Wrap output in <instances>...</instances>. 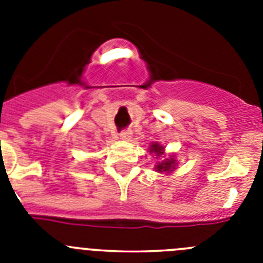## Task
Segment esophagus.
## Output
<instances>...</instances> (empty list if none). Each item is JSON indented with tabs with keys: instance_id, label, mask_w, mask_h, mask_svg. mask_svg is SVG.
I'll use <instances>...</instances> for the list:
<instances>
[{
	"instance_id": "1",
	"label": "esophagus",
	"mask_w": 263,
	"mask_h": 263,
	"mask_svg": "<svg viewBox=\"0 0 263 263\" xmlns=\"http://www.w3.org/2000/svg\"><path fill=\"white\" fill-rule=\"evenodd\" d=\"M120 138L129 141V139L132 138V130H122L120 133Z\"/></svg>"
}]
</instances>
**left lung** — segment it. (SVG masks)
<instances>
[{
    "label": "left lung",
    "mask_w": 263,
    "mask_h": 263,
    "mask_svg": "<svg viewBox=\"0 0 263 263\" xmlns=\"http://www.w3.org/2000/svg\"><path fill=\"white\" fill-rule=\"evenodd\" d=\"M150 152L155 153V154L159 157V155H163V147L158 145V143H153L152 148H150ZM174 166H175V160H174V158H171V159L163 160V162L158 163L157 171H160V173L167 171V173H170V171H173L174 170Z\"/></svg>",
    "instance_id": "1"
}]
</instances>
